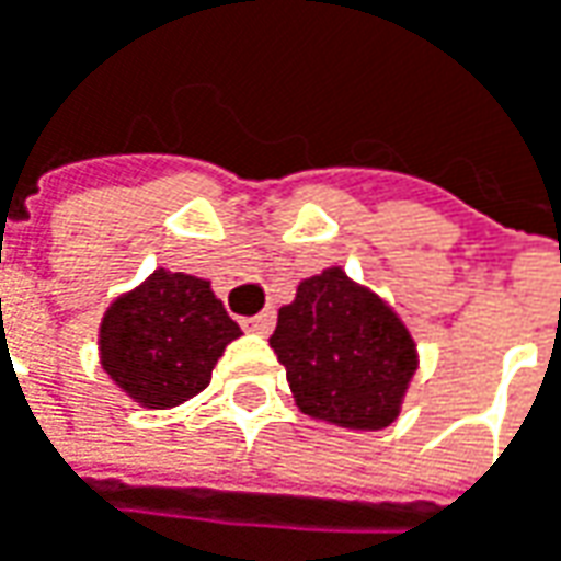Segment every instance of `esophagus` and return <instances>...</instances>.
<instances>
[{
  "label": "esophagus",
  "instance_id": "34e87169",
  "mask_svg": "<svg viewBox=\"0 0 561 561\" xmlns=\"http://www.w3.org/2000/svg\"><path fill=\"white\" fill-rule=\"evenodd\" d=\"M273 323H276V310H260L256 317H248V320H241V327L248 329V332H256V335H266L270 329H273Z\"/></svg>",
  "mask_w": 561,
  "mask_h": 561
}]
</instances>
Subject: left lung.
Here are the masks:
<instances>
[{
  "label": "left lung",
  "mask_w": 561,
  "mask_h": 561,
  "mask_svg": "<svg viewBox=\"0 0 561 561\" xmlns=\"http://www.w3.org/2000/svg\"><path fill=\"white\" fill-rule=\"evenodd\" d=\"M270 348L298 408L335 426L382 430L399 417L417 352L404 323L339 266L298 285Z\"/></svg>",
  "instance_id": "1"
}]
</instances>
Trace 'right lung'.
<instances>
[{
  "label": "right lung",
  "instance_id": "1",
  "mask_svg": "<svg viewBox=\"0 0 561 561\" xmlns=\"http://www.w3.org/2000/svg\"><path fill=\"white\" fill-rule=\"evenodd\" d=\"M241 329L209 282L157 270L106 310L103 370L144 408H175L204 392L216 360Z\"/></svg>",
  "mask_w": 561,
  "mask_h": 561
}]
</instances>
